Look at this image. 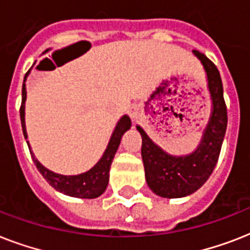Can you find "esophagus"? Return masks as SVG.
<instances>
[{
	"instance_id": "1",
	"label": "esophagus",
	"mask_w": 250,
	"mask_h": 250,
	"mask_svg": "<svg viewBox=\"0 0 250 250\" xmlns=\"http://www.w3.org/2000/svg\"><path fill=\"white\" fill-rule=\"evenodd\" d=\"M128 115L131 118H132V119H136V118L139 117V111H137L136 106H131V107H129V109H128Z\"/></svg>"
}]
</instances>
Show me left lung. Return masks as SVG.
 I'll list each match as a JSON object with an SVG mask.
<instances>
[{"mask_svg":"<svg viewBox=\"0 0 250 250\" xmlns=\"http://www.w3.org/2000/svg\"><path fill=\"white\" fill-rule=\"evenodd\" d=\"M194 56L204 64L213 101V113L198 148L192 154L174 157L157 146L137 125L143 139L141 156L149 188L161 197L178 198L193 193L209 179L217 165L227 128V106L217 66L198 50Z\"/></svg>","mask_w":250,"mask_h":250,"instance_id":"left-lung-1","label":"left lung"}]
</instances>
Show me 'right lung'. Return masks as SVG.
<instances>
[{
    "instance_id": "obj_1",
    "label": "right lung",
    "mask_w": 250,
    "mask_h": 250,
    "mask_svg": "<svg viewBox=\"0 0 250 250\" xmlns=\"http://www.w3.org/2000/svg\"><path fill=\"white\" fill-rule=\"evenodd\" d=\"M28 74V72H27ZM25 74V76H27ZM24 76V82H25ZM27 93H25V85L23 83L21 88V129H23V135L27 139V132H25V123H24V102ZM131 127V119L129 117L125 115L121 118V121L118 122L117 127L114 129L111 139L109 141V145L106 148L105 153L102 158L97 162V165L86 171L84 174L80 175H72V176H66V175H60L48 170L44 167L39 161L32 156V160L36 165L37 170L40 171V174L46 179V182L54 188V189L60 190L62 193L71 196V197H79V198H96L101 196L105 192L107 183H109V171L113 158L117 153V149L121 144V139L123 133ZM28 144V141H27ZM29 148V144H28ZM32 153V152H31Z\"/></svg>"
}]
</instances>
